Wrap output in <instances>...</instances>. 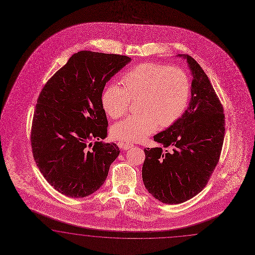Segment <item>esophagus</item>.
Listing matches in <instances>:
<instances>
[{"label": "esophagus", "mask_w": 255, "mask_h": 255, "mask_svg": "<svg viewBox=\"0 0 255 255\" xmlns=\"http://www.w3.org/2000/svg\"><path fill=\"white\" fill-rule=\"evenodd\" d=\"M119 146H120V148H122V149L127 150V149L131 148V147L133 146V145L131 144V143H127V142H119Z\"/></svg>", "instance_id": "obj_1"}]
</instances>
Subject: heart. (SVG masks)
Here are the masks:
<instances>
[{
	"instance_id": "heart-1",
	"label": "heart",
	"mask_w": 255,
	"mask_h": 255,
	"mask_svg": "<svg viewBox=\"0 0 255 255\" xmlns=\"http://www.w3.org/2000/svg\"><path fill=\"white\" fill-rule=\"evenodd\" d=\"M122 83L110 84L102 96V106L110 118L117 120L128 112L130 100L139 99L138 115L115 124L112 136L121 141L139 142L158 129L175 124L186 110L190 83L186 73L176 67L143 62L124 74Z\"/></svg>"
}]
</instances>
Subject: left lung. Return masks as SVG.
<instances>
[{"mask_svg":"<svg viewBox=\"0 0 255 255\" xmlns=\"http://www.w3.org/2000/svg\"><path fill=\"white\" fill-rule=\"evenodd\" d=\"M178 55L192 73L189 107L175 124L154 135L163 147L144 149L142 168L145 188L166 204L185 202L205 187L225 138L224 108L208 76L193 57Z\"/></svg>","mask_w":255,"mask_h":255,"instance_id":"1","label":"left lung"}]
</instances>
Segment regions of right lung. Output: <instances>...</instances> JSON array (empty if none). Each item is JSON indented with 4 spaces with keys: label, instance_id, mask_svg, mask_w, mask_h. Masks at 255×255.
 <instances>
[{
    "label": "right lung",
    "instance_id": "right-lung-1",
    "mask_svg": "<svg viewBox=\"0 0 255 255\" xmlns=\"http://www.w3.org/2000/svg\"><path fill=\"white\" fill-rule=\"evenodd\" d=\"M130 61L126 55L81 51L41 90L30 132L33 158L49 184L67 197L96 192L120 154L116 144L98 141L107 137L109 125L102 93Z\"/></svg>",
    "mask_w": 255,
    "mask_h": 255
}]
</instances>
